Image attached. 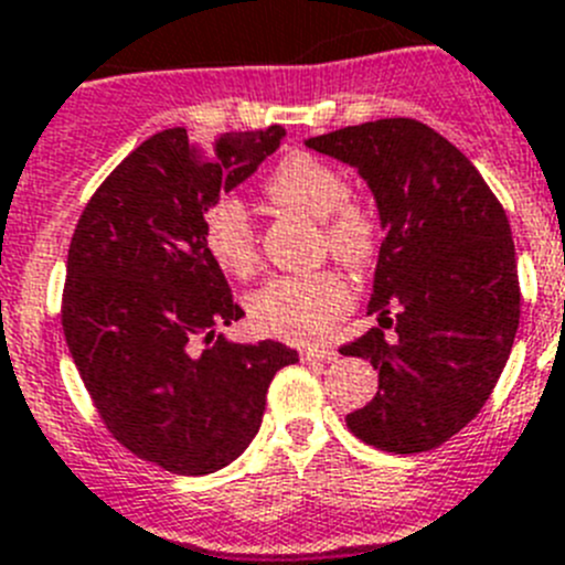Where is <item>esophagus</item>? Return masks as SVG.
Masks as SVG:
<instances>
[{
  "mask_svg": "<svg viewBox=\"0 0 565 565\" xmlns=\"http://www.w3.org/2000/svg\"><path fill=\"white\" fill-rule=\"evenodd\" d=\"M302 359H306V362H337L339 353L331 351V348H306V351H302Z\"/></svg>",
  "mask_w": 565,
  "mask_h": 565,
  "instance_id": "esophagus-1",
  "label": "esophagus"
}]
</instances>
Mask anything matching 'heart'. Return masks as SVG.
<instances>
[{"label":"heart","instance_id":"1","mask_svg":"<svg viewBox=\"0 0 565 565\" xmlns=\"http://www.w3.org/2000/svg\"><path fill=\"white\" fill-rule=\"evenodd\" d=\"M277 206L326 221V243L348 266H364L376 252V221L364 206L344 201L342 174L313 154H288L266 183ZM203 246L226 274L248 277L257 268V234L246 203L221 194L203 212ZM351 306V291L333 271L286 274L268 279L248 299L252 322L268 337L313 342Z\"/></svg>","mask_w":565,"mask_h":565}]
</instances>
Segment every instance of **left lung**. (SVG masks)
<instances>
[{
  "label": "left lung",
  "mask_w": 565,
  "mask_h": 565,
  "mask_svg": "<svg viewBox=\"0 0 565 565\" xmlns=\"http://www.w3.org/2000/svg\"><path fill=\"white\" fill-rule=\"evenodd\" d=\"M306 147L353 167L371 189L384 243L367 313L399 333L387 345L371 328L342 348L379 371L376 396L344 422L376 450H433L481 413L515 342L507 212L467 154L413 118L344 127Z\"/></svg>",
  "instance_id": "8db88e82"
}]
</instances>
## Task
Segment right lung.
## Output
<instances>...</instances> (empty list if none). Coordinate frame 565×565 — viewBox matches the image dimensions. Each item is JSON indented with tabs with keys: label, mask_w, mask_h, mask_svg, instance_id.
<instances>
[{
	"label": "right lung",
	"mask_w": 565,
	"mask_h": 565,
	"mask_svg": "<svg viewBox=\"0 0 565 565\" xmlns=\"http://www.w3.org/2000/svg\"><path fill=\"white\" fill-rule=\"evenodd\" d=\"M282 127L206 143L163 129L127 154L84 209L67 254L62 326L118 441L174 476H209L257 436L274 373L297 351L217 333L243 317L203 246V212L252 178Z\"/></svg>",
	"instance_id": "right-lung-1"
}]
</instances>
